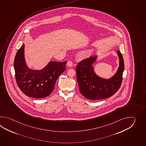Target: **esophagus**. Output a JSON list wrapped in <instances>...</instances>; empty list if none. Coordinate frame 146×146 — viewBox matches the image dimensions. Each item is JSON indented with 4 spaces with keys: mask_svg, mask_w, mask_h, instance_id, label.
Here are the masks:
<instances>
[{
    "mask_svg": "<svg viewBox=\"0 0 146 146\" xmlns=\"http://www.w3.org/2000/svg\"><path fill=\"white\" fill-rule=\"evenodd\" d=\"M67 66L69 67H72V65H73V63H72V62H71V61H69V62H68L67 63Z\"/></svg>",
    "mask_w": 146,
    "mask_h": 146,
    "instance_id": "obj_1",
    "label": "esophagus"
}]
</instances>
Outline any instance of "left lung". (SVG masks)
I'll list each match as a JSON object with an SVG mask.
<instances>
[{
    "label": "left lung",
    "instance_id": "left-lung-1",
    "mask_svg": "<svg viewBox=\"0 0 146 146\" xmlns=\"http://www.w3.org/2000/svg\"><path fill=\"white\" fill-rule=\"evenodd\" d=\"M119 67L112 77L106 79L100 77L94 70L93 64L98 55L91 56L78 63L77 66V80L80 93L91 100L107 99L114 95L121 87L124 72L123 57L121 52L117 51Z\"/></svg>",
    "mask_w": 146,
    "mask_h": 146
}]
</instances>
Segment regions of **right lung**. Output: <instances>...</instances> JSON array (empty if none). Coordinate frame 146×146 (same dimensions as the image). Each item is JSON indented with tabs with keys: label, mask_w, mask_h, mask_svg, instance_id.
<instances>
[{
	"label": "right lung",
	"mask_w": 146,
	"mask_h": 146,
	"mask_svg": "<svg viewBox=\"0 0 146 146\" xmlns=\"http://www.w3.org/2000/svg\"><path fill=\"white\" fill-rule=\"evenodd\" d=\"M66 63L50 61L40 70L30 68L25 59L23 44L14 60L17 83L27 96L38 99L46 97L52 92L60 74L65 71Z\"/></svg>",
	"instance_id": "right-lung-1"
}]
</instances>
